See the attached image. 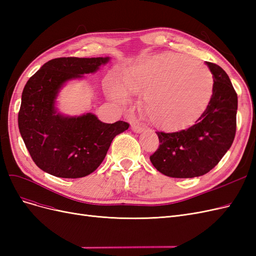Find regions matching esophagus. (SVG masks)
Instances as JSON below:
<instances>
[{"label": "esophagus", "mask_w": 256, "mask_h": 256, "mask_svg": "<svg viewBox=\"0 0 256 256\" xmlns=\"http://www.w3.org/2000/svg\"><path fill=\"white\" fill-rule=\"evenodd\" d=\"M131 128H132V130L134 131V132H141V131L143 130L142 127L136 126V125H131Z\"/></svg>", "instance_id": "obj_1"}]
</instances>
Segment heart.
Here are the masks:
<instances>
[{"mask_svg":"<svg viewBox=\"0 0 256 256\" xmlns=\"http://www.w3.org/2000/svg\"><path fill=\"white\" fill-rule=\"evenodd\" d=\"M214 78L202 63L187 56L166 53L143 60L124 76V88L112 85L118 100L127 92H144L143 106L150 120L166 130L189 125L204 112L212 98Z\"/></svg>","mask_w":256,"mask_h":256,"instance_id":"1","label":"heart"}]
</instances>
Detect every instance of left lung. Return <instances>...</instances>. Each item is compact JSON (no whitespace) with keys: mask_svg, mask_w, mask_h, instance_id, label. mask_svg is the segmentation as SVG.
Returning a JSON list of instances; mask_svg holds the SVG:
<instances>
[{"mask_svg":"<svg viewBox=\"0 0 256 256\" xmlns=\"http://www.w3.org/2000/svg\"><path fill=\"white\" fill-rule=\"evenodd\" d=\"M214 78L212 95L194 125L177 132L157 131L159 147L150 157L166 176L192 178L212 170L233 144L238 99L228 74L206 62Z\"/></svg>","mask_w":256,"mask_h":256,"instance_id":"left-lung-1","label":"left lung"}]
</instances>
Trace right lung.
<instances>
[{"label":"right lung","mask_w":256,"mask_h":256,"mask_svg":"<svg viewBox=\"0 0 256 256\" xmlns=\"http://www.w3.org/2000/svg\"><path fill=\"white\" fill-rule=\"evenodd\" d=\"M110 58H58L44 64L26 82L18 114L20 134L35 164L62 178L88 176L102 164L113 138L129 124H106L92 113L65 116L56 97L63 85L97 72Z\"/></svg>","instance_id":"obj_1"}]
</instances>
